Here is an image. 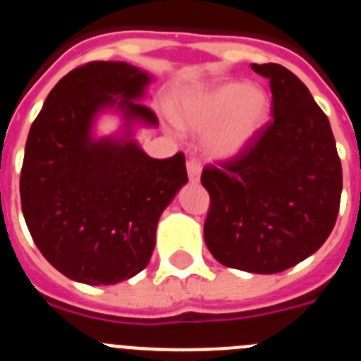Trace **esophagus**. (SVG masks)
Segmentation results:
<instances>
[{
	"label": "esophagus",
	"mask_w": 361,
	"mask_h": 361,
	"mask_svg": "<svg viewBox=\"0 0 361 361\" xmlns=\"http://www.w3.org/2000/svg\"><path fill=\"white\" fill-rule=\"evenodd\" d=\"M187 173L190 181H199V178H201V160L197 157H190L187 160Z\"/></svg>",
	"instance_id": "34e87169"
}]
</instances>
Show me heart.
<instances>
[{
    "instance_id": "1",
    "label": "heart",
    "mask_w": 361,
    "mask_h": 361,
    "mask_svg": "<svg viewBox=\"0 0 361 361\" xmlns=\"http://www.w3.org/2000/svg\"><path fill=\"white\" fill-rule=\"evenodd\" d=\"M269 97L243 80H227L183 97L174 106L180 125L207 128L204 145L215 157H234L255 141L269 118Z\"/></svg>"
}]
</instances>
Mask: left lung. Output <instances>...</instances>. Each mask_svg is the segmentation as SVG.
Here are the masks:
<instances>
[{
  "instance_id": "obj_1",
  "label": "left lung",
  "mask_w": 361,
  "mask_h": 361,
  "mask_svg": "<svg viewBox=\"0 0 361 361\" xmlns=\"http://www.w3.org/2000/svg\"><path fill=\"white\" fill-rule=\"evenodd\" d=\"M252 70L269 79L274 118L247 149L202 169L209 194L204 241L220 264L279 274L330 236L342 166L330 121L309 87L277 63Z\"/></svg>"
}]
</instances>
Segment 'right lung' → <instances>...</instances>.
<instances>
[{
	"label": "right lung",
	"mask_w": 361,
	"mask_h": 361,
	"mask_svg": "<svg viewBox=\"0 0 361 361\" xmlns=\"http://www.w3.org/2000/svg\"><path fill=\"white\" fill-rule=\"evenodd\" d=\"M148 82L127 63L80 65L58 80L30 128L19 183L24 220L42 255L72 281L116 284L145 269L160 215L188 181L181 152L159 160L135 141L92 139L104 107L123 109L128 123L159 125L134 102Z\"/></svg>",
	"instance_id": "obj_1"
}]
</instances>
